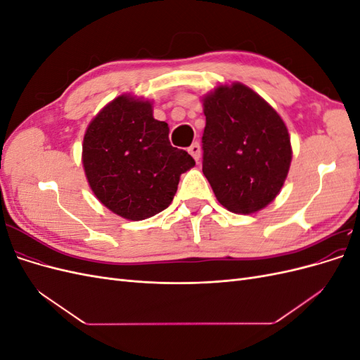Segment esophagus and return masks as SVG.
<instances>
[{"label": "esophagus", "mask_w": 360, "mask_h": 360, "mask_svg": "<svg viewBox=\"0 0 360 360\" xmlns=\"http://www.w3.org/2000/svg\"><path fill=\"white\" fill-rule=\"evenodd\" d=\"M188 151L191 153V156L195 159V160H200V156H201V147H200V144L198 143H193L189 148H188Z\"/></svg>", "instance_id": "esophagus-1"}]
</instances>
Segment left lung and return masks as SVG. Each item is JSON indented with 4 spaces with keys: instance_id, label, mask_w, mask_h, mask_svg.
<instances>
[{
    "instance_id": "8db88e82",
    "label": "left lung",
    "mask_w": 360,
    "mask_h": 360,
    "mask_svg": "<svg viewBox=\"0 0 360 360\" xmlns=\"http://www.w3.org/2000/svg\"><path fill=\"white\" fill-rule=\"evenodd\" d=\"M202 172L225 209L258 212L274 201L290 169L287 126L264 99L234 82L204 99Z\"/></svg>"
}]
</instances>
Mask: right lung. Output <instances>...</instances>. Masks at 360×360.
Here are the masks:
<instances>
[{"label":"right lung","instance_id":"1","mask_svg":"<svg viewBox=\"0 0 360 360\" xmlns=\"http://www.w3.org/2000/svg\"><path fill=\"white\" fill-rule=\"evenodd\" d=\"M165 122L151 103L120 96L86 129L82 163L99 201L115 214L143 221L165 210L183 172L195 165L188 151L172 147Z\"/></svg>","mask_w":360,"mask_h":360}]
</instances>
